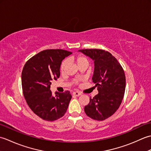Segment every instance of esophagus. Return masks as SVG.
<instances>
[{
  "instance_id": "obj_1",
  "label": "esophagus",
  "mask_w": 151,
  "mask_h": 151,
  "mask_svg": "<svg viewBox=\"0 0 151 151\" xmlns=\"http://www.w3.org/2000/svg\"><path fill=\"white\" fill-rule=\"evenodd\" d=\"M73 95L76 96V97H78V96L81 95V93H80L78 91H75V92H73Z\"/></svg>"
}]
</instances>
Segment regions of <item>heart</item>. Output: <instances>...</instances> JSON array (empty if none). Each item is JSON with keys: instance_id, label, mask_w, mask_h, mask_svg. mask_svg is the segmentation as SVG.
<instances>
[{"instance_id": "obj_1", "label": "heart", "mask_w": 151, "mask_h": 151, "mask_svg": "<svg viewBox=\"0 0 151 151\" xmlns=\"http://www.w3.org/2000/svg\"><path fill=\"white\" fill-rule=\"evenodd\" d=\"M73 59L76 61V63L78 64V65L79 67L81 66L82 65H84V64H86V65H88L89 64L88 59L85 56L82 55V54H78V55H77V56H74V57H73ZM67 65H68V60H67V59L63 60L60 65V71L62 73L65 71ZM74 83H75V84H78V80L75 79V81H74Z\"/></svg>"}]
</instances>
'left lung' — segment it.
I'll return each instance as SVG.
<instances>
[{
  "label": "left lung",
  "instance_id": "1",
  "mask_svg": "<svg viewBox=\"0 0 151 151\" xmlns=\"http://www.w3.org/2000/svg\"><path fill=\"white\" fill-rule=\"evenodd\" d=\"M79 51L94 60L92 80L99 91L93 98H89L84 111L93 119L104 121L117 110L123 101L126 87L124 70L117 60L106 50L93 49Z\"/></svg>",
  "mask_w": 151,
  "mask_h": 151
}]
</instances>
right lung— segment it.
Listing matches in <instances>:
<instances>
[{
    "label": "right lung",
    "instance_id": "obj_1",
    "mask_svg": "<svg viewBox=\"0 0 151 151\" xmlns=\"http://www.w3.org/2000/svg\"><path fill=\"white\" fill-rule=\"evenodd\" d=\"M72 52L62 49L41 51L24 64L21 74L23 95L28 106L43 120L53 121L63 117L72 96L69 91H50L52 81L60 77L62 60Z\"/></svg>",
    "mask_w": 151,
    "mask_h": 151
}]
</instances>
